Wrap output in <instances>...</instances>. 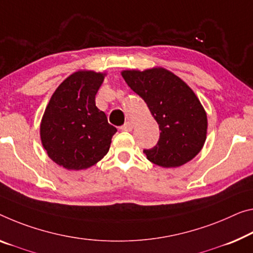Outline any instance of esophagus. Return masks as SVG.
Here are the masks:
<instances>
[{
	"instance_id": "esophagus-1",
	"label": "esophagus",
	"mask_w": 253,
	"mask_h": 253,
	"mask_svg": "<svg viewBox=\"0 0 253 253\" xmlns=\"http://www.w3.org/2000/svg\"><path fill=\"white\" fill-rule=\"evenodd\" d=\"M122 131H132V129H133V124H132L131 122H126L124 126H122L121 127H120Z\"/></svg>"
}]
</instances>
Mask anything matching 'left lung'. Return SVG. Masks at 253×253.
<instances>
[{"mask_svg": "<svg viewBox=\"0 0 253 253\" xmlns=\"http://www.w3.org/2000/svg\"><path fill=\"white\" fill-rule=\"evenodd\" d=\"M132 90L145 100L161 130L157 145L143 150L158 166L178 167L197 156L207 138V114L194 91L164 68L121 72Z\"/></svg>", "mask_w": 253, "mask_h": 253, "instance_id": "8db88e82", "label": "left lung"}]
</instances>
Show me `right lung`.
Wrapping results in <instances>:
<instances>
[{
  "label": "right lung",
  "mask_w": 253,
  "mask_h": 253,
  "mask_svg": "<svg viewBox=\"0 0 253 253\" xmlns=\"http://www.w3.org/2000/svg\"><path fill=\"white\" fill-rule=\"evenodd\" d=\"M105 76L91 70L72 73L56 88L45 108L42 145L48 157L64 169H89L110 150L118 130L95 103Z\"/></svg>",
  "instance_id": "obj_1"
}]
</instances>
